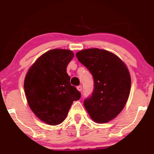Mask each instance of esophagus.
I'll use <instances>...</instances> for the list:
<instances>
[{
  "mask_svg": "<svg viewBox=\"0 0 154 154\" xmlns=\"http://www.w3.org/2000/svg\"><path fill=\"white\" fill-rule=\"evenodd\" d=\"M77 89L79 91H82V85H79V86H77Z\"/></svg>",
  "mask_w": 154,
  "mask_h": 154,
  "instance_id": "1",
  "label": "esophagus"
}]
</instances>
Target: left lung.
<instances>
[{"label": "left lung", "instance_id": "1", "mask_svg": "<svg viewBox=\"0 0 154 154\" xmlns=\"http://www.w3.org/2000/svg\"><path fill=\"white\" fill-rule=\"evenodd\" d=\"M76 56L93 76V91L84 100L88 114L97 123L113 119L130 95L131 78L128 68L118 56L102 49H85Z\"/></svg>", "mask_w": 154, "mask_h": 154}]
</instances>
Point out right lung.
Masks as SVG:
<instances>
[{
  "mask_svg": "<svg viewBox=\"0 0 154 154\" xmlns=\"http://www.w3.org/2000/svg\"><path fill=\"white\" fill-rule=\"evenodd\" d=\"M73 57L69 50L53 49L38 58L26 73L24 87L28 104L48 125L63 122L74 100L81 97L66 73L67 65Z\"/></svg>",
  "mask_w": 154,
  "mask_h": 154,
  "instance_id": "obj_1",
  "label": "right lung"
}]
</instances>
